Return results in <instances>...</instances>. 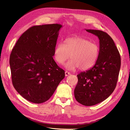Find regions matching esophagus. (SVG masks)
<instances>
[{"instance_id": "1", "label": "esophagus", "mask_w": 130, "mask_h": 130, "mask_svg": "<svg viewBox=\"0 0 130 130\" xmlns=\"http://www.w3.org/2000/svg\"><path fill=\"white\" fill-rule=\"evenodd\" d=\"M65 76H66V77H67V76H68L69 75H71V73H70V72H68V71H65Z\"/></svg>"}]
</instances>
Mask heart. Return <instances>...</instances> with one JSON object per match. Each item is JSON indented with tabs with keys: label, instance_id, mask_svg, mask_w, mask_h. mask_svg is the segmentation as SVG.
I'll return each mask as SVG.
<instances>
[{
	"label": "heart",
	"instance_id": "1",
	"mask_svg": "<svg viewBox=\"0 0 130 130\" xmlns=\"http://www.w3.org/2000/svg\"><path fill=\"white\" fill-rule=\"evenodd\" d=\"M99 55L97 44L80 37H74L66 39L64 43H58L53 57L59 64H64L70 57L71 60L64 65L66 69L73 70L78 68L82 71H87L95 65Z\"/></svg>",
	"mask_w": 130,
	"mask_h": 130
}]
</instances>
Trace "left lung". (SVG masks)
Instances as JSON below:
<instances>
[{
	"label": "left lung",
	"mask_w": 130,
	"mask_h": 130,
	"mask_svg": "<svg viewBox=\"0 0 130 130\" xmlns=\"http://www.w3.org/2000/svg\"><path fill=\"white\" fill-rule=\"evenodd\" d=\"M98 37L99 55L95 65L77 75L78 83L74 90L77 101L86 106L95 105L112 94L117 86L121 58L112 38L99 30L86 29Z\"/></svg>",
	"instance_id": "1"
}]
</instances>
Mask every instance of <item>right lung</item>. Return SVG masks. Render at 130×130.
<instances>
[{
	"mask_svg": "<svg viewBox=\"0 0 130 130\" xmlns=\"http://www.w3.org/2000/svg\"><path fill=\"white\" fill-rule=\"evenodd\" d=\"M61 27L59 24L33 26L20 36L11 53L13 86L31 102L49 100L64 78V70L53 58Z\"/></svg>",
	"mask_w": 130,
	"mask_h": 130,
	"instance_id": "obj_1",
	"label": "right lung"
}]
</instances>
